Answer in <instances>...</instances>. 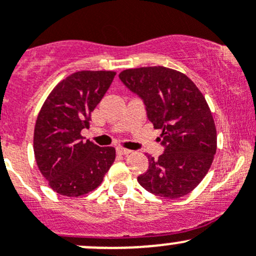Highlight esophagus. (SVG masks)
I'll use <instances>...</instances> for the list:
<instances>
[{"label": "esophagus", "instance_id": "1", "mask_svg": "<svg viewBox=\"0 0 256 256\" xmlns=\"http://www.w3.org/2000/svg\"><path fill=\"white\" fill-rule=\"evenodd\" d=\"M116 152H117V154H120V155H126V154H130L131 150H128V149H124V148H117Z\"/></svg>", "mask_w": 256, "mask_h": 256}]
</instances>
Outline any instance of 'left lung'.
<instances>
[{
    "mask_svg": "<svg viewBox=\"0 0 256 256\" xmlns=\"http://www.w3.org/2000/svg\"><path fill=\"white\" fill-rule=\"evenodd\" d=\"M121 82L142 101L148 120L162 128L163 154L149 159L138 176L148 192L179 198L194 190L210 170L216 154L214 121L204 94L186 74L166 66L126 69Z\"/></svg>",
    "mask_w": 256,
    "mask_h": 256,
    "instance_id": "8db88e82",
    "label": "left lung"
}]
</instances>
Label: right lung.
Segmentation results:
<instances>
[{
    "mask_svg": "<svg viewBox=\"0 0 256 256\" xmlns=\"http://www.w3.org/2000/svg\"><path fill=\"white\" fill-rule=\"evenodd\" d=\"M116 73L82 70L62 80L46 98L34 131V152L52 190L80 197L101 184L116 156L114 148L84 142L90 112L104 98Z\"/></svg>",
    "mask_w": 256,
    "mask_h": 256,
    "instance_id": "add662e5",
    "label": "right lung"
}]
</instances>
